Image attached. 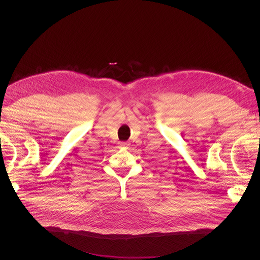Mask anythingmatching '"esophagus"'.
<instances>
[{"label":"esophagus","instance_id":"1","mask_svg":"<svg viewBox=\"0 0 260 260\" xmlns=\"http://www.w3.org/2000/svg\"><path fill=\"white\" fill-rule=\"evenodd\" d=\"M128 144L126 142H120V146H127Z\"/></svg>","mask_w":260,"mask_h":260}]
</instances>
